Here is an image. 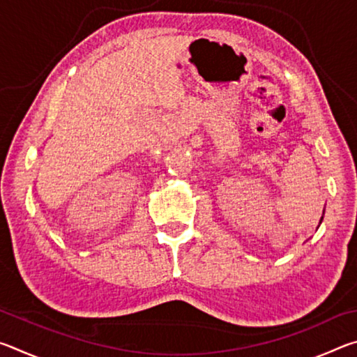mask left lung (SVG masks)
<instances>
[{
	"instance_id": "left-lung-1",
	"label": "left lung",
	"mask_w": 357,
	"mask_h": 357,
	"mask_svg": "<svg viewBox=\"0 0 357 357\" xmlns=\"http://www.w3.org/2000/svg\"><path fill=\"white\" fill-rule=\"evenodd\" d=\"M323 215H324V211H323ZM323 215H321V219H319V223H321V222H323Z\"/></svg>"
}]
</instances>
